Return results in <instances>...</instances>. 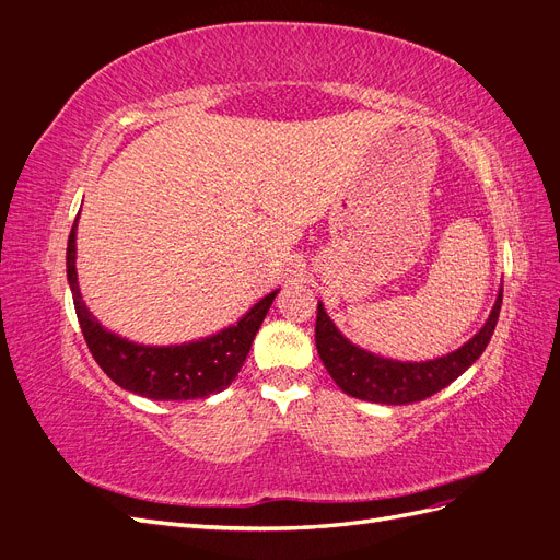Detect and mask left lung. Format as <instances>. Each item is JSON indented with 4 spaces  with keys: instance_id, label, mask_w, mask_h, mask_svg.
I'll use <instances>...</instances> for the list:
<instances>
[{
    "instance_id": "left-lung-1",
    "label": "left lung",
    "mask_w": 560,
    "mask_h": 560,
    "mask_svg": "<svg viewBox=\"0 0 560 560\" xmlns=\"http://www.w3.org/2000/svg\"><path fill=\"white\" fill-rule=\"evenodd\" d=\"M500 308L502 287L486 325L479 329V334H474L463 348L430 362H399L381 358V354L366 352L360 346L350 343L348 338L338 331L325 306L317 303L315 346L319 360L325 362L329 371V376L346 395L374 404H413L432 397L439 389L451 385L481 358L490 336L495 331Z\"/></svg>"
}]
</instances>
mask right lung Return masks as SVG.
I'll return each instance as SVG.
<instances>
[{
  "mask_svg": "<svg viewBox=\"0 0 560 560\" xmlns=\"http://www.w3.org/2000/svg\"><path fill=\"white\" fill-rule=\"evenodd\" d=\"M67 282H70L79 325L100 369L128 393L156 401L202 399L229 387L245 364L276 292L254 303L238 325L182 346H140L107 331L86 308L77 280V222L67 241Z\"/></svg>",
  "mask_w": 560,
  "mask_h": 560,
  "instance_id": "add662e5",
  "label": "right lung"
}]
</instances>
